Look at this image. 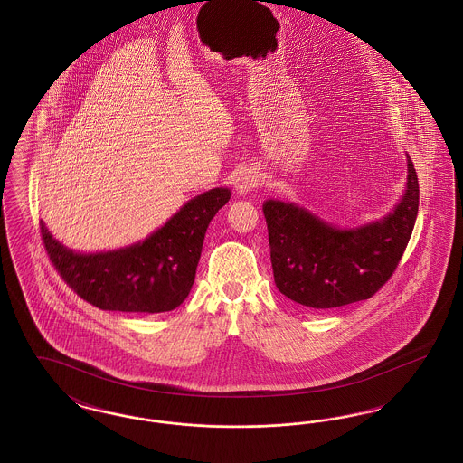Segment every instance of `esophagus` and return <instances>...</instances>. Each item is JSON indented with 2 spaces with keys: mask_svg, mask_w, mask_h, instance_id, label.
Returning <instances> with one entry per match:
<instances>
[{
  "mask_svg": "<svg viewBox=\"0 0 463 463\" xmlns=\"http://www.w3.org/2000/svg\"><path fill=\"white\" fill-rule=\"evenodd\" d=\"M259 184H260V178L251 170H244L240 175L236 176V191L240 194H246V193L253 191Z\"/></svg>",
  "mask_w": 463,
  "mask_h": 463,
  "instance_id": "obj_1",
  "label": "esophagus"
}]
</instances>
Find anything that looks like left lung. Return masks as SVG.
I'll return each instance as SVG.
<instances>
[{"label": "left lung", "instance_id": "1", "mask_svg": "<svg viewBox=\"0 0 463 463\" xmlns=\"http://www.w3.org/2000/svg\"><path fill=\"white\" fill-rule=\"evenodd\" d=\"M419 178L408 156L404 196L380 221L336 229L293 203H264L274 283L293 302L335 308L372 298L394 274L419 213Z\"/></svg>", "mask_w": 463, "mask_h": 463}]
</instances>
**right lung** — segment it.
<instances>
[{"mask_svg": "<svg viewBox=\"0 0 463 463\" xmlns=\"http://www.w3.org/2000/svg\"><path fill=\"white\" fill-rule=\"evenodd\" d=\"M231 199L217 187L187 201L147 240L104 253H74L42 225L44 250L71 289L102 310L157 314L189 295L208 223Z\"/></svg>", "mask_w": 463, "mask_h": 463, "instance_id": "add662e5", "label": "right lung"}]
</instances>
